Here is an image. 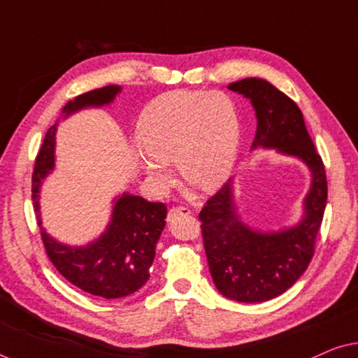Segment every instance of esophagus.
<instances>
[{
	"mask_svg": "<svg viewBox=\"0 0 358 358\" xmlns=\"http://www.w3.org/2000/svg\"><path fill=\"white\" fill-rule=\"evenodd\" d=\"M190 213V208L189 207H173L169 210L168 213V220H174L176 217H179V215H189Z\"/></svg>",
	"mask_w": 358,
	"mask_h": 358,
	"instance_id": "34e87169",
	"label": "esophagus"
}]
</instances>
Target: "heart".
Wrapping results in <instances>:
<instances>
[{"label": "heart", "mask_w": 358, "mask_h": 358, "mask_svg": "<svg viewBox=\"0 0 358 358\" xmlns=\"http://www.w3.org/2000/svg\"><path fill=\"white\" fill-rule=\"evenodd\" d=\"M136 140L150 155L141 164L155 185L173 184L164 161H174L184 179L202 190H215L228 179L236 159L238 114L222 92H168L141 112Z\"/></svg>", "instance_id": "heart-1"}]
</instances>
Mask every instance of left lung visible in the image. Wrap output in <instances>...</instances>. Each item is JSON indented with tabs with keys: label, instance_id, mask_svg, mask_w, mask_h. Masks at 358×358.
Returning a JSON list of instances; mask_svg holds the SVG:
<instances>
[{
	"label": "left lung",
	"instance_id": "8db88e82",
	"mask_svg": "<svg viewBox=\"0 0 358 358\" xmlns=\"http://www.w3.org/2000/svg\"><path fill=\"white\" fill-rule=\"evenodd\" d=\"M228 87L249 97L256 109L252 148L266 146L298 156L313 174L305 218L285 231L267 234L244 227L234 215L229 182L200 210L203 248L218 292L234 301L259 303L287 292L310 266L324 217L326 169L295 101L259 78H244Z\"/></svg>",
	"mask_w": 358,
	"mask_h": 358
}]
</instances>
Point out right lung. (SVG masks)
Wrapping results in <instances>:
<instances>
[{
	"label": "right lung",
	"mask_w": 358,
	"mask_h": 358,
	"mask_svg": "<svg viewBox=\"0 0 358 358\" xmlns=\"http://www.w3.org/2000/svg\"><path fill=\"white\" fill-rule=\"evenodd\" d=\"M119 86H106L78 96L68 102V115L86 106H102L114 99ZM55 125L50 127L38 150L32 173V200L38 212V185L53 168ZM168 207L163 202H148L136 195L124 194L115 202L112 222L96 243L86 248H68L42 229V243L53 267L71 285L90 295L115 300L129 296L148 282L156 244L164 228ZM37 222L41 224V220Z\"/></svg>",
	"instance_id": "1"
}]
</instances>
